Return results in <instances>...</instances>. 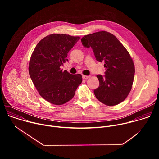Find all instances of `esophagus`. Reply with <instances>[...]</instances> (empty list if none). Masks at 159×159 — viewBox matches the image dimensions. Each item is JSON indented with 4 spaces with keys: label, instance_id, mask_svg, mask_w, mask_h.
Instances as JSON below:
<instances>
[{
    "label": "esophagus",
    "instance_id": "obj_1",
    "mask_svg": "<svg viewBox=\"0 0 159 159\" xmlns=\"http://www.w3.org/2000/svg\"><path fill=\"white\" fill-rule=\"evenodd\" d=\"M89 77H90V76H89V75H82V78H83L84 79H89Z\"/></svg>",
    "mask_w": 159,
    "mask_h": 159
}]
</instances>
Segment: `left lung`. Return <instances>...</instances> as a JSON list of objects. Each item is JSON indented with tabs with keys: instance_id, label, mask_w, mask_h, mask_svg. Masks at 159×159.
<instances>
[{
	"instance_id": "8db88e82",
	"label": "left lung",
	"mask_w": 159,
	"mask_h": 159,
	"mask_svg": "<svg viewBox=\"0 0 159 159\" xmlns=\"http://www.w3.org/2000/svg\"><path fill=\"white\" fill-rule=\"evenodd\" d=\"M91 48L97 61L104 62L105 75H97L99 86L94 90L96 98L107 106H115L129 94L133 82L134 65L128 52L112 34L99 31L81 39Z\"/></svg>"
}]
</instances>
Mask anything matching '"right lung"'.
<instances>
[{
	"label": "right lung",
	"instance_id": "add662e5",
	"mask_svg": "<svg viewBox=\"0 0 159 159\" xmlns=\"http://www.w3.org/2000/svg\"><path fill=\"white\" fill-rule=\"evenodd\" d=\"M79 36L52 34L36 46L29 63L30 77L40 96L49 102L61 105L72 99L82 82L80 74L62 71L67 54L79 40Z\"/></svg>",
	"mask_w": 159,
	"mask_h": 159
}]
</instances>
